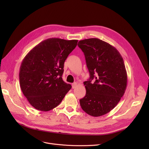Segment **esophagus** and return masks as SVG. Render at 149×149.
<instances>
[{"label": "esophagus", "instance_id": "obj_1", "mask_svg": "<svg viewBox=\"0 0 149 149\" xmlns=\"http://www.w3.org/2000/svg\"><path fill=\"white\" fill-rule=\"evenodd\" d=\"M77 83H72V89H74V88H75L76 87H77Z\"/></svg>", "mask_w": 149, "mask_h": 149}]
</instances>
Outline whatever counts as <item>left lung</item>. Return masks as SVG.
Listing matches in <instances>:
<instances>
[{
	"instance_id": "obj_1",
	"label": "left lung",
	"mask_w": 149,
	"mask_h": 149,
	"mask_svg": "<svg viewBox=\"0 0 149 149\" xmlns=\"http://www.w3.org/2000/svg\"><path fill=\"white\" fill-rule=\"evenodd\" d=\"M78 46L84 54L90 75L84 82L86 93L80 100V106L89 115H104L117 105L126 91L127 75L123 58L115 47L97 38L80 40Z\"/></svg>"
}]
</instances>
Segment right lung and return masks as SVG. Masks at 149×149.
<instances>
[{"label":"right lung","instance_id":"right-lung-1","mask_svg":"<svg viewBox=\"0 0 149 149\" xmlns=\"http://www.w3.org/2000/svg\"><path fill=\"white\" fill-rule=\"evenodd\" d=\"M77 40L50 38L36 45L23 58L20 68L21 90L30 104L41 111L57 107L71 85L62 79L64 63Z\"/></svg>","mask_w":149,"mask_h":149}]
</instances>
